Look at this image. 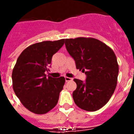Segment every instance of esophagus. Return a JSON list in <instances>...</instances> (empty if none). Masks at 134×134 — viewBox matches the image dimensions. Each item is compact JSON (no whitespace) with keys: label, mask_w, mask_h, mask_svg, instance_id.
<instances>
[{"label":"esophagus","mask_w":134,"mask_h":134,"mask_svg":"<svg viewBox=\"0 0 134 134\" xmlns=\"http://www.w3.org/2000/svg\"><path fill=\"white\" fill-rule=\"evenodd\" d=\"M65 80H66V82L71 81V80H72V79H71V78L69 77H65Z\"/></svg>","instance_id":"esophagus-1"}]
</instances>
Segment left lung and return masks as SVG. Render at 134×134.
Returning <instances> with one entry per match:
<instances>
[{"label": "left lung", "mask_w": 134, "mask_h": 134, "mask_svg": "<svg viewBox=\"0 0 134 134\" xmlns=\"http://www.w3.org/2000/svg\"><path fill=\"white\" fill-rule=\"evenodd\" d=\"M65 45L76 69L86 75V81L74 79L72 97L82 109L95 111L106 105L117 86L119 65L113 49L92 37L66 39Z\"/></svg>", "instance_id": "1"}]
</instances>
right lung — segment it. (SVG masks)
Wrapping results in <instances>:
<instances>
[{"instance_id":"1","label":"right lung","mask_w":134,"mask_h":134,"mask_svg":"<svg viewBox=\"0 0 134 134\" xmlns=\"http://www.w3.org/2000/svg\"><path fill=\"white\" fill-rule=\"evenodd\" d=\"M64 43V39L34 43L24 49L12 72L13 88L26 109L35 114H45L58 103L65 78L46 76L53 55Z\"/></svg>"}]
</instances>
